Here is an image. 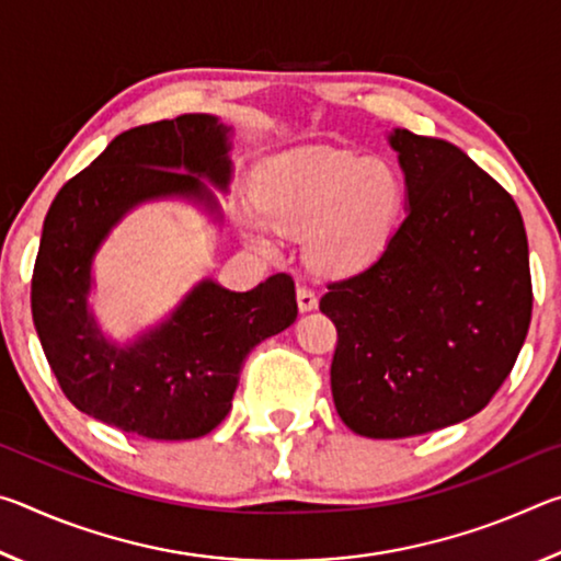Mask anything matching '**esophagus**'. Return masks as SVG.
Here are the masks:
<instances>
[{
  "mask_svg": "<svg viewBox=\"0 0 561 561\" xmlns=\"http://www.w3.org/2000/svg\"><path fill=\"white\" fill-rule=\"evenodd\" d=\"M297 304H299V311H314L319 307V299L309 287H299L297 289Z\"/></svg>",
  "mask_w": 561,
  "mask_h": 561,
  "instance_id": "34e87169",
  "label": "esophagus"
}]
</instances>
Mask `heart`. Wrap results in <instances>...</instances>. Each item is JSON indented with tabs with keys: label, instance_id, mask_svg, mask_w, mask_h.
<instances>
[{
	"label": "heart",
	"instance_id": "obj_1",
	"mask_svg": "<svg viewBox=\"0 0 561 561\" xmlns=\"http://www.w3.org/2000/svg\"><path fill=\"white\" fill-rule=\"evenodd\" d=\"M401 201V175L388 160L297 148L262 165L254 185L257 217L247 215L242 225L260 250H270L272 227L301 234L304 257L319 272H351L383 252Z\"/></svg>",
	"mask_w": 561,
	"mask_h": 561
}]
</instances>
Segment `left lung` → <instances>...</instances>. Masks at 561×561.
Returning a JSON list of instances; mask_svg holds the SVG:
<instances>
[{"label": "left lung", "mask_w": 561, "mask_h": 561, "mask_svg": "<svg viewBox=\"0 0 561 561\" xmlns=\"http://www.w3.org/2000/svg\"><path fill=\"white\" fill-rule=\"evenodd\" d=\"M408 210L378 260L329 282L334 405L366 438H408L480 413L531 319L527 232L515 201L458 146L396 128Z\"/></svg>", "instance_id": "1"}]
</instances>
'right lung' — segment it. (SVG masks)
Here are the masks:
<instances>
[{
	"mask_svg": "<svg viewBox=\"0 0 561 561\" xmlns=\"http://www.w3.org/2000/svg\"><path fill=\"white\" fill-rule=\"evenodd\" d=\"M230 128L207 113L121 133L73 175L46 213L32 277V317L66 398L91 417L150 440H190L225 421L242 360L297 319L289 274L250 291L205 279L158 329L116 346L89 311L91 262L111 227L156 197L217 210L201 178L227 187Z\"/></svg>",
	"mask_w": 561,
	"mask_h": 561,
	"instance_id": "add662e5",
	"label": "right lung"
}]
</instances>
